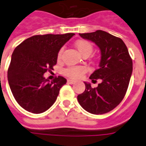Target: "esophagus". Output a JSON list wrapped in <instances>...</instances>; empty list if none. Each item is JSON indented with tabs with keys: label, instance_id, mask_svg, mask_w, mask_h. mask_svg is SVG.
Wrapping results in <instances>:
<instances>
[{
	"label": "esophagus",
	"instance_id": "34e87169",
	"mask_svg": "<svg viewBox=\"0 0 146 146\" xmlns=\"http://www.w3.org/2000/svg\"><path fill=\"white\" fill-rule=\"evenodd\" d=\"M67 83L70 84V85H73V84L75 83V81H73V80H71V79H67Z\"/></svg>",
	"mask_w": 146,
	"mask_h": 146
}]
</instances>
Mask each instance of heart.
I'll list each match as a JSON object with an SVG mask.
<instances>
[{"label": "heart", "mask_w": 146, "mask_h": 146, "mask_svg": "<svg viewBox=\"0 0 146 146\" xmlns=\"http://www.w3.org/2000/svg\"><path fill=\"white\" fill-rule=\"evenodd\" d=\"M76 47L79 53L83 55H89L93 51V46L90 42L87 40H79L76 42ZM63 48H61L58 54V60H60L62 54ZM87 69L82 66H76V67H69L64 70V74L66 76L70 79H77L81 78L86 73Z\"/></svg>", "instance_id": "obj_1"}]
</instances>
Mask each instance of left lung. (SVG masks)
I'll return each instance as SVG.
<instances>
[{
    "mask_svg": "<svg viewBox=\"0 0 146 146\" xmlns=\"http://www.w3.org/2000/svg\"><path fill=\"white\" fill-rule=\"evenodd\" d=\"M99 47L101 54L99 68L90 79H101L97 88L85 82V90L77 96L79 104L87 112L101 115L110 112L120 104L128 88L133 61L123 40L104 31L79 34Z\"/></svg>",
    "mask_w": 146,
    "mask_h": 146,
    "instance_id": "8db88e82",
    "label": "left lung"
}]
</instances>
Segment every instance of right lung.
Returning a JSON list of instances; mask_svg holds the SVG:
<instances>
[{"label": "right lung", "instance_id": "1", "mask_svg": "<svg viewBox=\"0 0 146 146\" xmlns=\"http://www.w3.org/2000/svg\"><path fill=\"white\" fill-rule=\"evenodd\" d=\"M73 35H35L14 49L7 71L8 82L15 100L23 109L39 114L55 102L67 79L59 76L50 82L43 74L53 70L58 52Z\"/></svg>", "mask_w": 146, "mask_h": 146}]
</instances>
